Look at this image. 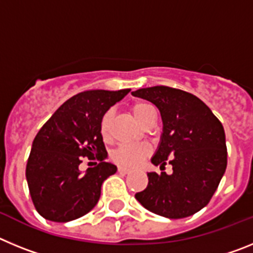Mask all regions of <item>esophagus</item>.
Instances as JSON below:
<instances>
[{"instance_id":"1","label":"esophagus","mask_w":253,"mask_h":253,"mask_svg":"<svg viewBox=\"0 0 253 253\" xmlns=\"http://www.w3.org/2000/svg\"><path fill=\"white\" fill-rule=\"evenodd\" d=\"M118 172H120V173H124V175H126V173H129V172H130V169H128V167L119 166V167H118Z\"/></svg>"}]
</instances>
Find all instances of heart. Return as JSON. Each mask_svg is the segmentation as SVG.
Listing matches in <instances>:
<instances>
[{
  "label": "heart",
  "mask_w": 253,
  "mask_h": 253,
  "mask_svg": "<svg viewBox=\"0 0 253 253\" xmlns=\"http://www.w3.org/2000/svg\"><path fill=\"white\" fill-rule=\"evenodd\" d=\"M130 111L140 124H143L152 115H156L154 107L144 101H137L131 104ZM111 122H113V111H106L102 116L101 123H100V131H101V135L104 138L109 137ZM149 153H151V148L147 144L135 143V144H123V146L118 147L113 152L111 157L116 163H119L122 166L133 167L139 165L147 156H149Z\"/></svg>",
  "instance_id": "heart-1"
}]
</instances>
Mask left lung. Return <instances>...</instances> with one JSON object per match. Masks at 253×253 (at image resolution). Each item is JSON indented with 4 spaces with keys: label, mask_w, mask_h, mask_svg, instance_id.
I'll list each match as a JSON object with an SVG mask.
<instances>
[{
    "label": "left lung",
    "mask_w": 253,
    "mask_h": 253,
    "mask_svg": "<svg viewBox=\"0 0 253 253\" xmlns=\"http://www.w3.org/2000/svg\"><path fill=\"white\" fill-rule=\"evenodd\" d=\"M133 96L158 107L163 133L154 166H172V173L148 172V185L135 199L154 214L169 219L193 215L207 207L227 169L222 123L195 95L167 86L140 88Z\"/></svg>",
    "instance_id": "obj_1"
}]
</instances>
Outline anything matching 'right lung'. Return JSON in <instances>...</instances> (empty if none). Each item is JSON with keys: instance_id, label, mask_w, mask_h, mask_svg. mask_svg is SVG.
I'll return each instance as SVG.
<instances>
[{"instance_id": "obj_1", "label": "right lung", "mask_w": 253, "mask_h": 253, "mask_svg": "<svg viewBox=\"0 0 253 253\" xmlns=\"http://www.w3.org/2000/svg\"><path fill=\"white\" fill-rule=\"evenodd\" d=\"M129 91L77 93L38 131L26 165V180L31 200L43 218L69 222L97 204L102 182L116 172L115 165L104 161L107 152L100 123L104 114ZM82 157L100 162L82 174L79 171Z\"/></svg>"}]
</instances>
